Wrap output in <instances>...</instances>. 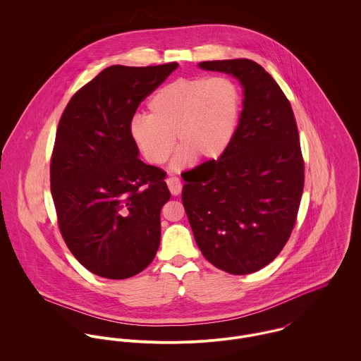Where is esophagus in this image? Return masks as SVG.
<instances>
[{
    "label": "esophagus",
    "mask_w": 361,
    "mask_h": 361,
    "mask_svg": "<svg viewBox=\"0 0 361 361\" xmlns=\"http://www.w3.org/2000/svg\"><path fill=\"white\" fill-rule=\"evenodd\" d=\"M166 185H168V188H169V190L173 196H178L182 192V182L178 176H169L166 179Z\"/></svg>",
    "instance_id": "34e87169"
}]
</instances>
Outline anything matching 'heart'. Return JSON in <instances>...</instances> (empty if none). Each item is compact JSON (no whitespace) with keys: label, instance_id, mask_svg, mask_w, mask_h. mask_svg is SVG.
I'll use <instances>...</instances> for the list:
<instances>
[{"label":"heart","instance_id":"1","mask_svg":"<svg viewBox=\"0 0 361 361\" xmlns=\"http://www.w3.org/2000/svg\"><path fill=\"white\" fill-rule=\"evenodd\" d=\"M242 92L228 76L179 78L149 100L150 115L136 114L129 133L142 155L154 165L164 164L180 146L175 166L195 157L218 159L229 149L242 114Z\"/></svg>","mask_w":361,"mask_h":361}]
</instances>
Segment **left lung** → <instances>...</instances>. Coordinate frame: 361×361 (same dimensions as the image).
Wrapping results in <instances>:
<instances>
[{
    "instance_id": "obj_1",
    "label": "left lung",
    "mask_w": 361,
    "mask_h": 361,
    "mask_svg": "<svg viewBox=\"0 0 361 361\" xmlns=\"http://www.w3.org/2000/svg\"><path fill=\"white\" fill-rule=\"evenodd\" d=\"M199 66L238 78L245 100L225 154L185 175L182 203L203 256L225 272L246 275L276 257L295 228L305 188L299 130L289 100L257 62Z\"/></svg>"
}]
</instances>
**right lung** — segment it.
<instances>
[{"label":"right lung","instance_id":"1","mask_svg":"<svg viewBox=\"0 0 361 361\" xmlns=\"http://www.w3.org/2000/svg\"><path fill=\"white\" fill-rule=\"evenodd\" d=\"M178 68H105L79 89L58 123L50 164L61 235L90 272L126 279L154 259L166 173L139 159L129 126L140 103Z\"/></svg>","mask_w":361,"mask_h":361}]
</instances>
